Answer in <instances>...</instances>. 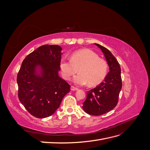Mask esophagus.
I'll return each mask as SVG.
<instances>
[{
  "mask_svg": "<svg viewBox=\"0 0 150 150\" xmlns=\"http://www.w3.org/2000/svg\"><path fill=\"white\" fill-rule=\"evenodd\" d=\"M71 91H77V90H78V89L77 88L74 87V86H71Z\"/></svg>",
  "mask_w": 150,
  "mask_h": 150,
  "instance_id": "1",
  "label": "esophagus"
}]
</instances>
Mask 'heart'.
Listing matches in <instances>:
<instances>
[{
    "instance_id": "b5f03b06",
    "label": "heart",
    "mask_w": 150,
    "mask_h": 150,
    "mask_svg": "<svg viewBox=\"0 0 150 150\" xmlns=\"http://www.w3.org/2000/svg\"><path fill=\"white\" fill-rule=\"evenodd\" d=\"M60 69L63 78L66 80H69L79 69V74L72 79L74 84L84 86L89 83L90 86H96L105 78L108 64L92 50L83 49L72 53L71 59L62 58Z\"/></svg>"
}]
</instances>
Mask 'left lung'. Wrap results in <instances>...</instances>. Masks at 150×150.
<instances>
[{
	"label": "left lung",
	"mask_w": 150,
	"mask_h": 150,
	"mask_svg": "<svg viewBox=\"0 0 150 150\" xmlns=\"http://www.w3.org/2000/svg\"><path fill=\"white\" fill-rule=\"evenodd\" d=\"M101 50L109 66V70L103 82L89 91L83 103V109L88 114L100 116L110 111L118 102L122 88L121 67L115 57L108 49L94 43Z\"/></svg>",
	"instance_id": "1"
}]
</instances>
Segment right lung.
<instances>
[{"mask_svg":"<svg viewBox=\"0 0 150 150\" xmlns=\"http://www.w3.org/2000/svg\"><path fill=\"white\" fill-rule=\"evenodd\" d=\"M62 49L43 45L27 56L17 74L19 99L27 110L38 118L52 115L70 85L59 75Z\"/></svg>","mask_w":150,"mask_h":150,"instance_id":"1","label":"right lung"}]
</instances>
